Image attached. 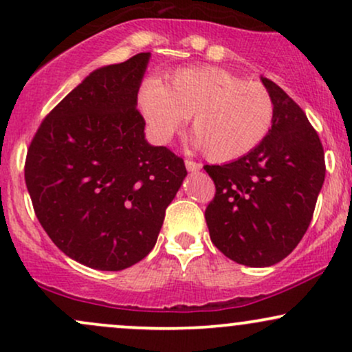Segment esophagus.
<instances>
[{"instance_id":"obj_1","label":"esophagus","mask_w":352,"mask_h":352,"mask_svg":"<svg viewBox=\"0 0 352 352\" xmlns=\"http://www.w3.org/2000/svg\"><path fill=\"white\" fill-rule=\"evenodd\" d=\"M185 167H187L188 172H199L201 168V164L193 162V160H185Z\"/></svg>"}]
</instances>
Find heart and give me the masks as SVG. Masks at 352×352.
I'll return each mask as SVG.
<instances>
[{"mask_svg": "<svg viewBox=\"0 0 352 352\" xmlns=\"http://www.w3.org/2000/svg\"><path fill=\"white\" fill-rule=\"evenodd\" d=\"M139 106L152 135L167 142L192 117V142L213 162H233L258 147L274 119L272 96L221 67H185L164 84L147 80Z\"/></svg>", "mask_w": 352, "mask_h": 352, "instance_id": "b5f03b06", "label": "heart"}]
</instances>
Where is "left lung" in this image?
Masks as SVG:
<instances>
[{
  "label": "left lung",
  "instance_id": "8db88e82",
  "mask_svg": "<svg viewBox=\"0 0 352 352\" xmlns=\"http://www.w3.org/2000/svg\"><path fill=\"white\" fill-rule=\"evenodd\" d=\"M274 119L265 140L241 159L205 165L217 193L205 210L213 245L236 263L276 265L309 227L324 184V151L308 117L273 80Z\"/></svg>",
  "mask_w": 352,
  "mask_h": 352
}]
</instances>
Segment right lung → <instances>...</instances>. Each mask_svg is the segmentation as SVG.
I'll return each instance as SVG.
<instances>
[{"mask_svg":"<svg viewBox=\"0 0 352 352\" xmlns=\"http://www.w3.org/2000/svg\"><path fill=\"white\" fill-rule=\"evenodd\" d=\"M151 52L92 71L43 120L24 179L54 245L78 263L120 272L151 253L187 177L184 160L145 139L137 92Z\"/></svg>","mask_w":352,"mask_h":352,"instance_id":"add662e5","label":"right lung"}]
</instances>
